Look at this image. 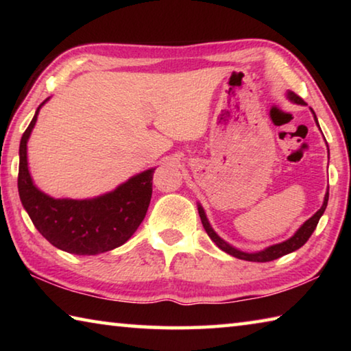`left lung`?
<instances>
[{"mask_svg":"<svg viewBox=\"0 0 351 351\" xmlns=\"http://www.w3.org/2000/svg\"><path fill=\"white\" fill-rule=\"evenodd\" d=\"M288 97L293 100V102H295V104H300V105L305 104L304 100H302L294 93H288ZM313 114H314V111H313ZM314 119H316V122H317L316 114H314ZM317 125H319V122H317ZM326 204H328V192H326V195H325V199H324L322 207H320V209L316 213H314V215L310 219H306V221L300 226L299 230H297V232L293 237H291V239H288L287 241H283V243H278V245L266 247V249H263V251H260V252H251V254L239 251V249L232 247V246L229 245V243H226L224 240L219 239L215 230L212 229V226L209 224V221H207V217H206V213H204V209L199 204H198V213H199L201 223H203L207 235L210 237V240L215 243V245L219 249H221V251L228 252L229 255H232V257H237V258H240V260H247V261H271V260L280 258V257H283V255H287L289 252H294V251H297V249L305 245V243L308 241V239H310V237H311V234L314 232V229H316V226L319 223L320 217L324 215V212L326 209Z\"/></svg>","mask_w":351,"mask_h":351,"instance_id":"left-lung-1","label":"left lung"}]
</instances>
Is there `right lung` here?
<instances>
[{
    "label": "right lung",
    "instance_id": "obj_1",
    "mask_svg": "<svg viewBox=\"0 0 351 351\" xmlns=\"http://www.w3.org/2000/svg\"><path fill=\"white\" fill-rule=\"evenodd\" d=\"M35 116L21 136L19 193L32 223L45 239L62 251L96 255L122 246L142 219L152 199L154 169L130 178L116 190L91 199H56L35 187L27 169V139L37 122Z\"/></svg>",
    "mask_w": 351,
    "mask_h": 351
}]
</instances>
